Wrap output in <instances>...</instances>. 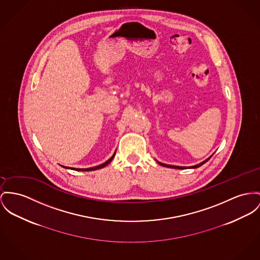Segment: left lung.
I'll use <instances>...</instances> for the list:
<instances>
[{"mask_svg":"<svg viewBox=\"0 0 260 260\" xmlns=\"http://www.w3.org/2000/svg\"><path fill=\"white\" fill-rule=\"evenodd\" d=\"M211 156H209L207 159H205L204 161H202V162H200V164H198V165H196V166H193V167H188L189 169H196V168H199V167H201L202 165H204L206 161H208L210 158H211ZM160 166H162V167H167V168H172V169H177V170H184V169H187L186 167H177V166H171V165H166V164H161V162H159V161H157Z\"/></svg>","mask_w":260,"mask_h":260,"instance_id":"left-lung-1","label":"left lung"}]
</instances>
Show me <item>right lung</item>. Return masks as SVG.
I'll use <instances>...</instances> for the list:
<instances>
[{"mask_svg": "<svg viewBox=\"0 0 260 260\" xmlns=\"http://www.w3.org/2000/svg\"><path fill=\"white\" fill-rule=\"evenodd\" d=\"M115 153H116V151L114 152V154L112 155V156L109 158V159H107L105 162L104 164H102V165H100V166H96V167H93V168H88V169H74V168H69V167H63V168H65V169H69V170H74V171H78V172H90V171H95V170H100V169H103L104 167H106L112 159H113V157L115 156Z\"/></svg>", "mask_w": 260, "mask_h": 260, "instance_id": "obj_1", "label": "right lung"}]
</instances>
